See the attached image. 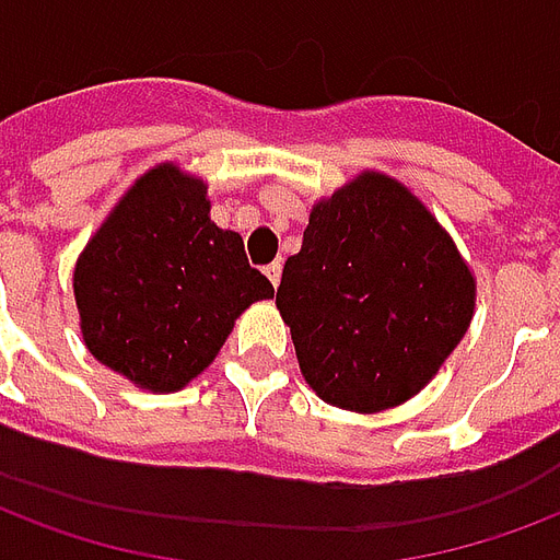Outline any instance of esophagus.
<instances>
[{"instance_id":"34e87169","label":"esophagus","mask_w":560,"mask_h":560,"mask_svg":"<svg viewBox=\"0 0 560 560\" xmlns=\"http://www.w3.org/2000/svg\"><path fill=\"white\" fill-rule=\"evenodd\" d=\"M264 272H267V279L272 281V288H279V281H281V264H279V260H272V264H269Z\"/></svg>"}]
</instances>
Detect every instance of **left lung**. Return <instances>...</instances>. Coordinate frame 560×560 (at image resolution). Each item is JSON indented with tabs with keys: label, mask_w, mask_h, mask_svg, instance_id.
<instances>
[{
	"label": "left lung",
	"mask_w": 560,
	"mask_h": 560,
	"mask_svg": "<svg viewBox=\"0 0 560 560\" xmlns=\"http://www.w3.org/2000/svg\"><path fill=\"white\" fill-rule=\"evenodd\" d=\"M475 293L469 264L428 205L364 168L314 201L276 308L317 397L371 416L439 374L475 317Z\"/></svg>",
	"instance_id": "left-lung-1"
}]
</instances>
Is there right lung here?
<instances>
[{
    "instance_id": "add662e5",
    "label": "right lung",
    "mask_w": 560,
    "mask_h": 560,
    "mask_svg": "<svg viewBox=\"0 0 560 560\" xmlns=\"http://www.w3.org/2000/svg\"><path fill=\"white\" fill-rule=\"evenodd\" d=\"M272 293L237 231L210 219L205 180L177 163L148 168L73 267L89 353L153 395L205 374L240 314Z\"/></svg>"
}]
</instances>
